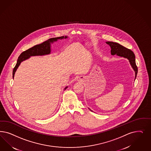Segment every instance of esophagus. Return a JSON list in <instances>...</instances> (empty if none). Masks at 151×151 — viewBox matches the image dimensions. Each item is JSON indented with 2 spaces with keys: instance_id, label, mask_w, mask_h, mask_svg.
Listing matches in <instances>:
<instances>
[{
  "instance_id": "34e87169",
  "label": "esophagus",
  "mask_w": 151,
  "mask_h": 151,
  "mask_svg": "<svg viewBox=\"0 0 151 151\" xmlns=\"http://www.w3.org/2000/svg\"><path fill=\"white\" fill-rule=\"evenodd\" d=\"M81 78H80V77H78V78H77V81H81Z\"/></svg>"
}]
</instances>
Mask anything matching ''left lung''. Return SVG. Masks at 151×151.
Instances as JSON below:
<instances>
[{
  "label": "left lung",
  "mask_w": 151,
  "mask_h": 151,
  "mask_svg": "<svg viewBox=\"0 0 151 151\" xmlns=\"http://www.w3.org/2000/svg\"><path fill=\"white\" fill-rule=\"evenodd\" d=\"M106 43L107 44H108L111 48V55H116L117 56L127 58L129 60V63L131 65L132 68H133V69L134 70V71L135 72V78H134V81H135V79L136 78L137 75V73H138V68H137L136 64L135 55L134 53L130 49L126 48L122 46V45L116 43V42H106ZM91 111H92V110H91Z\"/></svg>",
  "instance_id": "left-lung-1"
}]
</instances>
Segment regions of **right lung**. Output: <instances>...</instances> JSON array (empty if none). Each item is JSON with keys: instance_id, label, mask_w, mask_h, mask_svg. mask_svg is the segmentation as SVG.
Segmentation results:
<instances>
[{"instance_id": "add662e5", "label": "right lung", "mask_w": 151, "mask_h": 151, "mask_svg": "<svg viewBox=\"0 0 151 151\" xmlns=\"http://www.w3.org/2000/svg\"><path fill=\"white\" fill-rule=\"evenodd\" d=\"M67 36H62L57 38H53L48 39L46 41H45L43 43L41 44H38L36 45H34L32 48H30L29 49L25 50L24 52H22L20 54L19 57H18L17 63L16 64L14 68L13 69V78L14 79L15 73L17 70V69L19 67L20 63L27 59L29 58L32 56H42L50 54L51 52V44L53 43L54 42H57L58 39H66L67 38ZM68 88V86L64 88V90Z\"/></svg>"}]
</instances>
